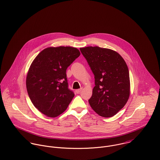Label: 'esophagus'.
<instances>
[{
    "instance_id": "obj_1",
    "label": "esophagus",
    "mask_w": 160,
    "mask_h": 160,
    "mask_svg": "<svg viewBox=\"0 0 160 160\" xmlns=\"http://www.w3.org/2000/svg\"><path fill=\"white\" fill-rule=\"evenodd\" d=\"M82 88H81L80 89L77 90H76V92H77V93H80L82 92Z\"/></svg>"
}]
</instances>
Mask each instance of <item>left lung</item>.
Masks as SVG:
<instances>
[{"instance_id": "8db88e82", "label": "left lung", "mask_w": 160, "mask_h": 160, "mask_svg": "<svg viewBox=\"0 0 160 160\" xmlns=\"http://www.w3.org/2000/svg\"><path fill=\"white\" fill-rule=\"evenodd\" d=\"M80 50L95 75V86L88 100L92 108L103 118L114 116L130 96L127 64L119 53L110 49L88 46Z\"/></svg>"}]
</instances>
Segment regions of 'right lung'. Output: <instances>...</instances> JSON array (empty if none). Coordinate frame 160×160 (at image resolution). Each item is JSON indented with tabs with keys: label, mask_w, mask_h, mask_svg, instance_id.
I'll use <instances>...</instances> for the list:
<instances>
[{
	"label": "right lung",
	"mask_w": 160,
	"mask_h": 160,
	"mask_svg": "<svg viewBox=\"0 0 160 160\" xmlns=\"http://www.w3.org/2000/svg\"><path fill=\"white\" fill-rule=\"evenodd\" d=\"M80 55L75 48L49 47L33 60L27 76V90L34 107L46 116H59L72 100L75 95L68 88L66 70Z\"/></svg>",
	"instance_id": "1"
}]
</instances>
